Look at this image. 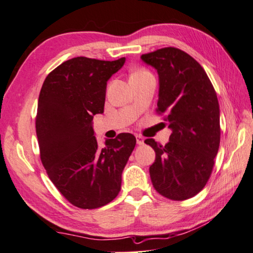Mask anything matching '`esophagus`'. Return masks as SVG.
Returning a JSON list of instances; mask_svg holds the SVG:
<instances>
[{"label": "esophagus", "mask_w": 253, "mask_h": 253, "mask_svg": "<svg viewBox=\"0 0 253 253\" xmlns=\"http://www.w3.org/2000/svg\"><path fill=\"white\" fill-rule=\"evenodd\" d=\"M144 141H145V139H144L143 136L136 135V142H137L138 145H142V144H144Z\"/></svg>", "instance_id": "1"}]
</instances>
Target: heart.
Returning a JSON list of instances; mask_svg holds the SVG:
<instances>
[{
    "instance_id": "1",
    "label": "heart",
    "mask_w": 253,
    "mask_h": 253,
    "mask_svg": "<svg viewBox=\"0 0 253 253\" xmlns=\"http://www.w3.org/2000/svg\"><path fill=\"white\" fill-rule=\"evenodd\" d=\"M138 72H145V71H143V70H141V71H137V72H135V73H138Z\"/></svg>"
}]
</instances>
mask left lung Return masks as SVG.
<instances>
[{"label": "left lung", "mask_w": 253, "mask_h": 253, "mask_svg": "<svg viewBox=\"0 0 253 253\" xmlns=\"http://www.w3.org/2000/svg\"><path fill=\"white\" fill-rule=\"evenodd\" d=\"M159 74V114H167L172 134L166 145L145 139L155 151L150 175L155 190L171 200H186L210 179L220 139L219 106L202 65L174 47L141 56Z\"/></svg>", "instance_id": "8db88e82"}]
</instances>
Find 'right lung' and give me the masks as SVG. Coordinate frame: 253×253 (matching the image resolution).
<instances>
[{
  "label": "right lung",
  "instance_id": "right-lung-1",
  "mask_svg": "<svg viewBox=\"0 0 253 253\" xmlns=\"http://www.w3.org/2000/svg\"><path fill=\"white\" fill-rule=\"evenodd\" d=\"M125 61L69 59L47 75L40 90L36 117L40 160L58 191L82 210L117 197L136 145L134 135L122 133L99 147L92 127L93 116L103 112L108 80Z\"/></svg>",
  "mask_w": 253,
  "mask_h": 253
}]
</instances>
